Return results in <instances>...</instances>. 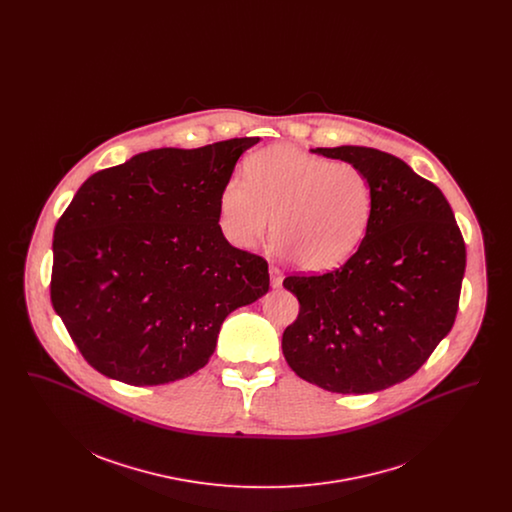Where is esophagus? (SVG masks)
<instances>
[{"label":"esophagus","mask_w":512,"mask_h":512,"mask_svg":"<svg viewBox=\"0 0 512 512\" xmlns=\"http://www.w3.org/2000/svg\"><path fill=\"white\" fill-rule=\"evenodd\" d=\"M268 272H270V284H272V288H280L282 282H284V272L278 267H270Z\"/></svg>","instance_id":"esophagus-1"}]
</instances>
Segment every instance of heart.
I'll list each match as a JSON object with an SVG mask.
<instances>
[{
	"mask_svg": "<svg viewBox=\"0 0 512 512\" xmlns=\"http://www.w3.org/2000/svg\"><path fill=\"white\" fill-rule=\"evenodd\" d=\"M220 194V228L230 244L249 249L263 240L272 217L278 249L297 267H340L365 240L374 194L365 172L299 147L272 146L245 163Z\"/></svg>",
	"mask_w": 512,
	"mask_h": 512,
	"instance_id": "obj_1",
	"label": "heart"
}]
</instances>
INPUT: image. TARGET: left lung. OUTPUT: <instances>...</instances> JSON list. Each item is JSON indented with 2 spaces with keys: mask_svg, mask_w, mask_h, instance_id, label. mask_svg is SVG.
I'll return each instance as SVG.
<instances>
[{
  "mask_svg": "<svg viewBox=\"0 0 512 512\" xmlns=\"http://www.w3.org/2000/svg\"><path fill=\"white\" fill-rule=\"evenodd\" d=\"M311 151L365 172L374 211L343 267L284 280L301 309L282 351L299 378L322 390H386L413 376L453 328L463 234L438 186L399 157L363 146Z\"/></svg>",
  "mask_w": 512,
  "mask_h": 512,
  "instance_id": "left-lung-1",
  "label": "left lung"
}]
</instances>
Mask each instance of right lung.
Here are the masks:
<instances>
[{
  "mask_svg": "<svg viewBox=\"0 0 512 512\" xmlns=\"http://www.w3.org/2000/svg\"><path fill=\"white\" fill-rule=\"evenodd\" d=\"M234 138L161 147L92 174L53 232L51 303L107 378L161 386L207 365L224 318L268 292V265L220 230Z\"/></svg>",
  "mask_w": 512,
  "mask_h": 512,
  "instance_id": "1",
  "label": "right lung"
}]
</instances>
